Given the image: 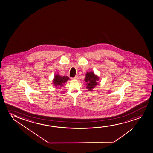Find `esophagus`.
<instances>
[{
  "label": "esophagus",
  "instance_id": "obj_1",
  "mask_svg": "<svg viewBox=\"0 0 153 153\" xmlns=\"http://www.w3.org/2000/svg\"><path fill=\"white\" fill-rule=\"evenodd\" d=\"M78 79V76L77 75L75 76L74 77L72 78V79Z\"/></svg>",
  "mask_w": 153,
  "mask_h": 153
}]
</instances>
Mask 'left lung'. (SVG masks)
<instances>
[{"instance_id": "1", "label": "left lung", "mask_w": 153, "mask_h": 153, "mask_svg": "<svg viewBox=\"0 0 153 153\" xmlns=\"http://www.w3.org/2000/svg\"><path fill=\"white\" fill-rule=\"evenodd\" d=\"M99 78L95 75L93 72H89L85 75V82H87V88L88 90L91 91L96 85H97V82Z\"/></svg>"}]
</instances>
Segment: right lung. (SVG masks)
<instances>
[{"label":"right lung","instance_id":"obj_1","mask_svg":"<svg viewBox=\"0 0 153 153\" xmlns=\"http://www.w3.org/2000/svg\"><path fill=\"white\" fill-rule=\"evenodd\" d=\"M70 79V78L68 77V76H61L59 75H56L54 76L53 82L54 85L56 86H62L64 83L68 81V80Z\"/></svg>","mask_w":153,"mask_h":153}]
</instances>
